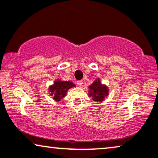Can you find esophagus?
<instances>
[{"instance_id": "obj_1", "label": "esophagus", "mask_w": 158, "mask_h": 158, "mask_svg": "<svg viewBox=\"0 0 158 158\" xmlns=\"http://www.w3.org/2000/svg\"><path fill=\"white\" fill-rule=\"evenodd\" d=\"M77 85H78V86H82V81H77Z\"/></svg>"}]
</instances>
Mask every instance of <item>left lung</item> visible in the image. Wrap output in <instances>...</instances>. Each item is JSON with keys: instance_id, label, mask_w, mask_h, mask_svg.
Listing matches in <instances>:
<instances>
[{"instance_id": "left-lung-1", "label": "left lung", "mask_w": 158, "mask_h": 158, "mask_svg": "<svg viewBox=\"0 0 158 158\" xmlns=\"http://www.w3.org/2000/svg\"><path fill=\"white\" fill-rule=\"evenodd\" d=\"M89 88V97H92L94 101L100 102L104 99V97L107 96L108 89L105 85H102L99 79H97L90 86Z\"/></svg>"}]
</instances>
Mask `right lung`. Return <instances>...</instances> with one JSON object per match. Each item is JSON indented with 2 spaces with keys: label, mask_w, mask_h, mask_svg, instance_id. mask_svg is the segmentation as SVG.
I'll return each mask as SVG.
<instances>
[{
  "label": "right lung",
  "mask_w": 158,
  "mask_h": 158,
  "mask_svg": "<svg viewBox=\"0 0 158 158\" xmlns=\"http://www.w3.org/2000/svg\"><path fill=\"white\" fill-rule=\"evenodd\" d=\"M74 86L75 85L69 81H55L54 85L49 88L50 94L54 97L56 101H60L65 96L68 89Z\"/></svg>",
  "instance_id": "obj_1"
}]
</instances>
